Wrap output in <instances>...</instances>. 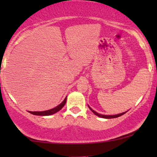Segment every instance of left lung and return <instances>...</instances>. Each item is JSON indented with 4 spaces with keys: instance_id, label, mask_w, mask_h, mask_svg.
Instances as JSON below:
<instances>
[{
    "instance_id": "1",
    "label": "left lung",
    "mask_w": 157,
    "mask_h": 157,
    "mask_svg": "<svg viewBox=\"0 0 157 157\" xmlns=\"http://www.w3.org/2000/svg\"><path fill=\"white\" fill-rule=\"evenodd\" d=\"M89 108L90 109V110H91V111H92V112L94 113L95 115H97V116H98V117H101V118H105V119H111V118H117V117H120V116H122V115H123L124 113H125L126 112H127V111H125V112H123V113H119V114H116V115H103V114H100V113H98L97 112H96V111H94V110L91 109V107H89Z\"/></svg>"
}]
</instances>
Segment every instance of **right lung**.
I'll list each match as a JSON object with an SVG mask.
<instances>
[{"label":"right lung","instance_id":"add662e5","mask_svg":"<svg viewBox=\"0 0 157 157\" xmlns=\"http://www.w3.org/2000/svg\"><path fill=\"white\" fill-rule=\"evenodd\" d=\"M66 102V97L64 99V100L59 105H57V107L54 108V109L48 110V111H29L30 113L34 115H37V116H49V115L54 114V113H57V111H60V109H62V108L63 107Z\"/></svg>","mask_w":157,"mask_h":157}]
</instances>
